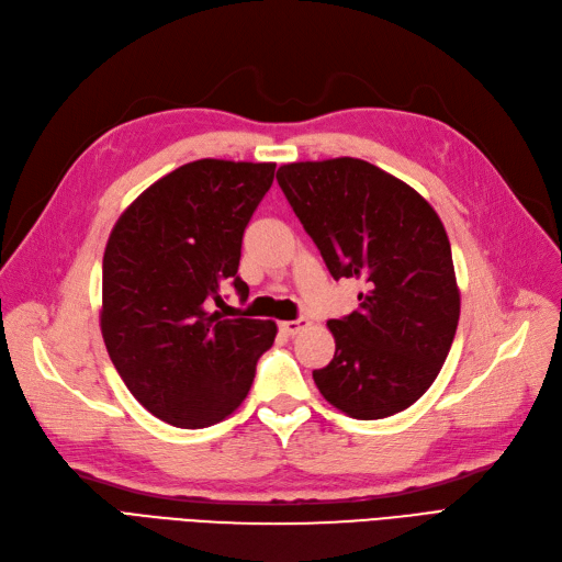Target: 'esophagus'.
<instances>
[{
    "mask_svg": "<svg viewBox=\"0 0 562 562\" xmlns=\"http://www.w3.org/2000/svg\"><path fill=\"white\" fill-rule=\"evenodd\" d=\"M310 328V318H295V321H283L281 323V330L285 335H300L302 330Z\"/></svg>",
    "mask_w": 562,
    "mask_h": 562,
    "instance_id": "1",
    "label": "esophagus"
}]
</instances>
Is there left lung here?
<instances>
[{"label":"left lung","mask_w":562,"mask_h":562,"mask_svg":"<svg viewBox=\"0 0 562 562\" xmlns=\"http://www.w3.org/2000/svg\"><path fill=\"white\" fill-rule=\"evenodd\" d=\"M281 190L335 281L359 279V310L330 318L318 391L353 419L411 407L443 368L459 288L443 223L411 184L363 159L283 164Z\"/></svg>","instance_id":"1"}]
</instances>
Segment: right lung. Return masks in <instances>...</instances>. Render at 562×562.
<instances>
[{
	"label": "right lung",
	"instance_id": "right-lung-1",
	"mask_svg": "<svg viewBox=\"0 0 562 562\" xmlns=\"http://www.w3.org/2000/svg\"><path fill=\"white\" fill-rule=\"evenodd\" d=\"M277 164L199 159L164 176L116 220L103 258L100 330L147 411L180 429L223 422L248 396L277 323L209 312L236 274L246 225Z\"/></svg>",
	"mask_w": 562,
	"mask_h": 562
}]
</instances>
